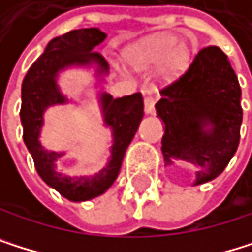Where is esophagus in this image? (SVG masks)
<instances>
[{"mask_svg":"<svg viewBox=\"0 0 252 252\" xmlns=\"http://www.w3.org/2000/svg\"><path fill=\"white\" fill-rule=\"evenodd\" d=\"M153 108H155V96L147 94L144 97V112L146 114H150V112H153Z\"/></svg>","mask_w":252,"mask_h":252,"instance_id":"1","label":"esophagus"}]
</instances>
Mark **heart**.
I'll use <instances>...</instances> for the list:
<instances>
[{
    "instance_id": "b5f03b06",
    "label": "heart",
    "mask_w": 252,
    "mask_h": 252,
    "mask_svg": "<svg viewBox=\"0 0 252 252\" xmlns=\"http://www.w3.org/2000/svg\"><path fill=\"white\" fill-rule=\"evenodd\" d=\"M123 58L136 69H146L163 61L162 75L171 79L189 64L191 49L186 43L177 42L173 34H155L129 45L123 51Z\"/></svg>"
}]
</instances>
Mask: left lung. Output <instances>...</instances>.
Returning <instances> with one entry per match:
<instances>
[{
    "label": "left lung",
    "instance_id": "obj_1",
    "mask_svg": "<svg viewBox=\"0 0 252 252\" xmlns=\"http://www.w3.org/2000/svg\"><path fill=\"white\" fill-rule=\"evenodd\" d=\"M155 105L165 123L162 155L165 165L195 167L194 185L220 176L241 140V85L218 46L198 51L188 70L160 90Z\"/></svg>",
    "mask_w": 252,
    "mask_h": 252
}]
</instances>
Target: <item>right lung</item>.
Listing matches in <instances>:
<instances>
[{
    "mask_svg": "<svg viewBox=\"0 0 252 252\" xmlns=\"http://www.w3.org/2000/svg\"><path fill=\"white\" fill-rule=\"evenodd\" d=\"M105 39L106 34L99 28L73 30L55 37L48 43L45 52L32 63L22 82L21 122L24 143L42 180L70 201H85L99 197L114 183L120 173L126 149L144 116L141 93L117 99L108 93H100L103 122L112 130V147L106 167L94 176L64 171L60 165L66 153L46 150L40 144L39 136L46 108L67 102V97L57 85L58 72L70 66L94 64L99 76L106 75L109 69L106 60L93 51Z\"/></svg>",
    "mask_w": 252,
    "mask_h": 252,
    "instance_id": "1",
    "label": "right lung"
}]
</instances>
